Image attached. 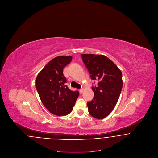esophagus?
Masks as SVG:
<instances>
[{
	"mask_svg": "<svg viewBox=\"0 0 158 158\" xmlns=\"http://www.w3.org/2000/svg\"><path fill=\"white\" fill-rule=\"evenodd\" d=\"M83 90H84L83 89H81L79 90V92H80V94H82Z\"/></svg>",
	"mask_w": 158,
	"mask_h": 158,
	"instance_id": "1",
	"label": "esophagus"
}]
</instances>
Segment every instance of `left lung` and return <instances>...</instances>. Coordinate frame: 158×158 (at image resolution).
Here are the masks:
<instances>
[{
  "mask_svg": "<svg viewBox=\"0 0 158 158\" xmlns=\"http://www.w3.org/2000/svg\"><path fill=\"white\" fill-rule=\"evenodd\" d=\"M83 61L92 80L97 86H92L94 97L87 102L88 111L97 119H102L113 111L120 97L123 87L120 70L104 55L82 54Z\"/></svg>",
  "mask_w": 158,
  "mask_h": 158,
  "instance_id": "1",
  "label": "left lung"
}]
</instances>
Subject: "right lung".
<instances>
[{
  "label": "right lung",
  "mask_w": 158,
  "mask_h": 158,
  "mask_svg": "<svg viewBox=\"0 0 158 158\" xmlns=\"http://www.w3.org/2000/svg\"><path fill=\"white\" fill-rule=\"evenodd\" d=\"M72 60L71 56H58L50 61L36 78L40 98L49 112L58 116L70 113L79 97L78 91L70 90L63 70Z\"/></svg>",
  "instance_id": "right-lung-1"
}]
</instances>
